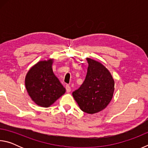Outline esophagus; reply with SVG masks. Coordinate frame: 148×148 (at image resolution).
Instances as JSON below:
<instances>
[{
	"instance_id": "obj_1",
	"label": "esophagus",
	"mask_w": 148,
	"mask_h": 148,
	"mask_svg": "<svg viewBox=\"0 0 148 148\" xmlns=\"http://www.w3.org/2000/svg\"><path fill=\"white\" fill-rule=\"evenodd\" d=\"M66 92H71V87H70L69 85H66Z\"/></svg>"
}]
</instances>
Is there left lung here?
<instances>
[{
  "label": "left lung",
  "mask_w": 148,
  "mask_h": 148,
  "mask_svg": "<svg viewBox=\"0 0 148 148\" xmlns=\"http://www.w3.org/2000/svg\"><path fill=\"white\" fill-rule=\"evenodd\" d=\"M87 75L84 83L72 92L80 109L92 114L102 111L111 101L114 92V80L101 62L87 58Z\"/></svg>",
  "instance_id": "8db88e82"
}]
</instances>
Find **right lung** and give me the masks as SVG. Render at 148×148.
Wrapping results in <instances>:
<instances>
[{
	"mask_svg": "<svg viewBox=\"0 0 148 148\" xmlns=\"http://www.w3.org/2000/svg\"><path fill=\"white\" fill-rule=\"evenodd\" d=\"M53 59L41 61L27 72L25 87L31 99L38 106L49 107L63 95L66 89L52 69Z\"/></svg>",
	"mask_w": 148,
	"mask_h": 148,
	"instance_id": "right-lung-1",
	"label": "right lung"
}]
</instances>
